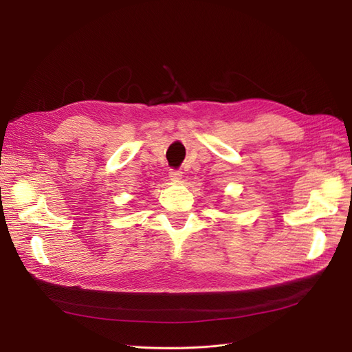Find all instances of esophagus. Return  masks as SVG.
<instances>
[{
	"label": "esophagus",
	"instance_id": "34e87169",
	"mask_svg": "<svg viewBox=\"0 0 352 352\" xmlns=\"http://www.w3.org/2000/svg\"><path fill=\"white\" fill-rule=\"evenodd\" d=\"M168 177L172 182H179V180L182 179V172H179V170H170Z\"/></svg>",
	"mask_w": 352,
	"mask_h": 352
}]
</instances>
